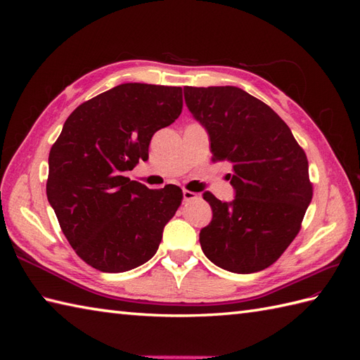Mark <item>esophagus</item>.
Segmentation results:
<instances>
[{"label":"esophagus","mask_w":360,"mask_h":360,"mask_svg":"<svg viewBox=\"0 0 360 360\" xmlns=\"http://www.w3.org/2000/svg\"><path fill=\"white\" fill-rule=\"evenodd\" d=\"M198 195L195 192H191V191H183V201H192V200H197Z\"/></svg>","instance_id":"esophagus-1"}]
</instances>
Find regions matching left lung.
Listing matches in <instances>:
<instances>
[{"label": "left lung", "instance_id": "8db88e82", "mask_svg": "<svg viewBox=\"0 0 360 360\" xmlns=\"http://www.w3.org/2000/svg\"><path fill=\"white\" fill-rule=\"evenodd\" d=\"M184 101L207 130L214 160L233 165L236 197L213 193L212 222L200 233L204 255L233 274H254L282 255L312 200L308 159L270 106L238 86H186Z\"/></svg>", "mask_w": 360, "mask_h": 360}]
</instances>
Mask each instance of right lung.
<instances>
[{
	"label": "right lung",
	"instance_id": "right-lung-1",
	"mask_svg": "<svg viewBox=\"0 0 360 360\" xmlns=\"http://www.w3.org/2000/svg\"><path fill=\"white\" fill-rule=\"evenodd\" d=\"M180 86L129 82L84 102L49 151L46 195L61 230L86 264L132 270L156 254L181 189H148L124 177L148 158L151 136L179 118Z\"/></svg>",
	"mask_w": 360,
	"mask_h": 360
}]
</instances>
